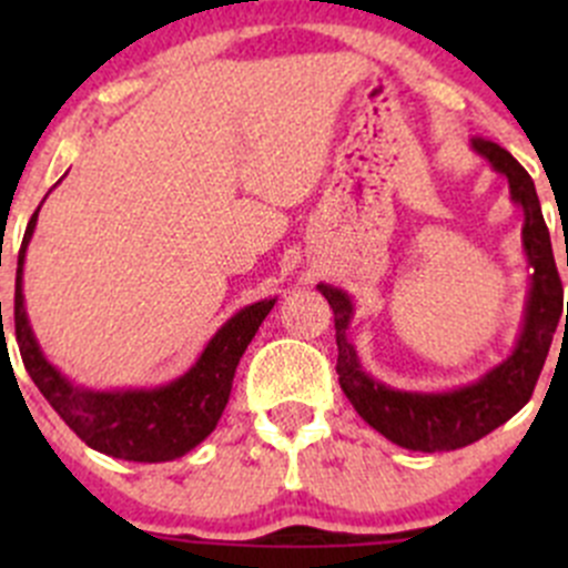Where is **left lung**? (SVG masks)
Instances as JSON below:
<instances>
[{"label":"left lung","instance_id":"1","mask_svg":"<svg viewBox=\"0 0 568 568\" xmlns=\"http://www.w3.org/2000/svg\"><path fill=\"white\" fill-rule=\"evenodd\" d=\"M473 148L497 173L508 178L511 200L523 205L525 211L523 247L530 266L528 305H525L517 346L500 365H495L489 374H484L473 385L450 393L393 390V387L382 385L374 376L365 374L357 352L348 343L346 329L354 305L346 291L332 288L326 283L318 285V291L326 296L332 313H335L337 382H341L346 398L352 400L357 415L371 428L385 434L400 448L423 450V454L464 448V445L478 443L480 437L511 420L530 400L544 359L552 346L558 321L564 324V285H560L558 266H555L552 242H549L547 222H544L532 178L497 142L475 136Z\"/></svg>","mask_w":568,"mask_h":568}]
</instances>
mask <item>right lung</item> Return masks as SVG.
<instances>
[{
  "label": "right lung",
  "instance_id": "add662e5",
  "mask_svg": "<svg viewBox=\"0 0 568 568\" xmlns=\"http://www.w3.org/2000/svg\"><path fill=\"white\" fill-rule=\"evenodd\" d=\"M38 211L27 225L19 252V268H16L13 321L27 374L32 376L43 398L54 406L57 415L68 423V428H73V434L99 454L148 464L173 462L178 456L189 454L220 423L227 398H231L239 359L277 300H261L227 318L203 348L197 363L170 385L156 387V390L112 393L73 387L43 357L36 335H32L30 318H27L21 277H24V255L32 231H36Z\"/></svg>",
  "mask_w": 568,
  "mask_h": 568
}]
</instances>
